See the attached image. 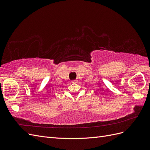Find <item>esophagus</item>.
<instances>
[{"instance_id":"esophagus-1","label":"esophagus","mask_w":150,"mask_h":150,"mask_svg":"<svg viewBox=\"0 0 150 150\" xmlns=\"http://www.w3.org/2000/svg\"><path fill=\"white\" fill-rule=\"evenodd\" d=\"M76 81H76V80L72 81V83H76Z\"/></svg>"}]
</instances>
